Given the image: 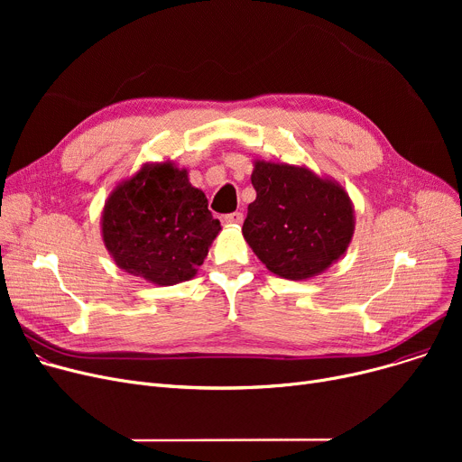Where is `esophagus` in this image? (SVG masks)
Wrapping results in <instances>:
<instances>
[{
	"mask_svg": "<svg viewBox=\"0 0 462 462\" xmlns=\"http://www.w3.org/2000/svg\"><path fill=\"white\" fill-rule=\"evenodd\" d=\"M223 223H225V225H228V226H237V225L244 223V213L234 211V213L223 215Z\"/></svg>",
	"mask_w": 462,
	"mask_h": 462,
	"instance_id": "34e87169",
	"label": "esophagus"
}]
</instances>
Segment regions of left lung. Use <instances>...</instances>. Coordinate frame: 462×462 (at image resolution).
<instances>
[{
  "label": "left lung",
  "instance_id": "left-lung-1",
  "mask_svg": "<svg viewBox=\"0 0 462 462\" xmlns=\"http://www.w3.org/2000/svg\"><path fill=\"white\" fill-rule=\"evenodd\" d=\"M256 200L244 237L272 273L307 281L341 258L354 236V204L345 187L307 166L254 159Z\"/></svg>",
  "mask_w": 462,
  "mask_h": 462
}]
</instances>
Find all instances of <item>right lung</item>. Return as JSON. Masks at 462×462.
<instances>
[{
	"label": "right lung",
	"mask_w": 462,
	"mask_h": 462,
	"mask_svg": "<svg viewBox=\"0 0 462 462\" xmlns=\"http://www.w3.org/2000/svg\"><path fill=\"white\" fill-rule=\"evenodd\" d=\"M218 232L206 194L172 161L142 164L110 190L101 213L103 244L117 268L157 286L197 275Z\"/></svg>",
	"instance_id": "right-lung-1"
}]
</instances>
